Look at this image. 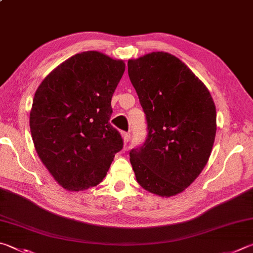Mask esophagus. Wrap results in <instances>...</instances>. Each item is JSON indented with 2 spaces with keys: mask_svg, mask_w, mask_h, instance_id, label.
Wrapping results in <instances>:
<instances>
[{
  "mask_svg": "<svg viewBox=\"0 0 253 253\" xmlns=\"http://www.w3.org/2000/svg\"><path fill=\"white\" fill-rule=\"evenodd\" d=\"M122 136H123V139H124V144H128V141H129L130 139V134L129 132H122Z\"/></svg>",
  "mask_w": 253,
  "mask_h": 253,
  "instance_id": "esophagus-1",
  "label": "esophagus"
}]
</instances>
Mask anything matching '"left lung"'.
I'll return each instance as SVG.
<instances>
[{
	"label": "left lung",
	"instance_id": "1",
	"mask_svg": "<svg viewBox=\"0 0 253 253\" xmlns=\"http://www.w3.org/2000/svg\"><path fill=\"white\" fill-rule=\"evenodd\" d=\"M127 65L148 130L144 144L129 153L136 179L151 194L174 196L208 163L217 130L213 99L185 63L169 53L153 52Z\"/></svg>",
	"mask_w": 253,
	"mask_h": 253
}]
</instances>
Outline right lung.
I'll return each mask as SVG.
<instances>
[{"mask_svg": "<svg viewBox=\"0 0 253 253\" xmlns=\"http://www.w3.org/2000/svg\"><path fill=\"white\" fill-rule=\"evenodd\" d=\"M124 72V61L88 50L63 62L36 89L30 113L35 150L67 190L98 185L123 148L109 119Z\"/></svg>", "mask_w": 253, "mask_h": 253, "instance_id": "add662e5", "label": "right lung"}]
</instances>
